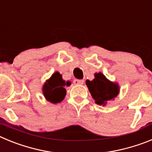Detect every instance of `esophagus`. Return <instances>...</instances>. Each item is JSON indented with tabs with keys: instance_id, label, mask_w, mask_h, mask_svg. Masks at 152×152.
Wrapping results in <instances>:
<instances>
[{
	"instance_id": "esophagus-1",
	"label": "esophagus",
	"mask_w": 152,
	"mask_h": 152,
	"mask_svg": "<svg viewBox=\"0 0 152 152\" xmlns=\"http://www.w3.org/2000/svg\"><path fill=\"white\" fill-rule=\"evenodd\" d=\"M84 82V80H78V79H75V80H74V84H83Z\"/></svg>"
}]
</instances>
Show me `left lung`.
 <instances>
[{
    "mask_svg": "<svg viewBox=\"0 0 152 152\" xmlns=\"http://www.w3.org/2000/svg\"><path fill=\"white\" fill-rule=\"evenodd\" d=\"M86 84L95 103L105 106L107 102L114 100L119 92V87L116 83L111 82L101 73H96L93 80H86Z\"/></svg>",
    "mask_w": 152,
    "mask_h": 152,
    "instance_id": "left-lung-1",
    "label": "left lung"
}]
</instances>
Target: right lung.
Instances as JSON below:
<instances>
[{
  "instance_id": "obj_1",
  "label": "right lung",
  "mask_w": 152,
  "mask_h": 152,
  "mask_svg": "<svg viewBox=\"0 0 152 152\" xmlns=\"http://www.w3.org/2000/svg\"><path fill=\"white\" fill-rule=\"evenodd\" d=\"M71 82L62 79V76L59 72H56L51 76L49 80L44 84L42 92L44 96L48 101L52 103H60L64 100L66 95V90L64 86H70Z\"/></svg>"
}]
</instances>
